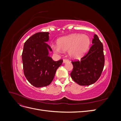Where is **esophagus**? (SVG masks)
<instances>
[{"label":"esophagus","mask_w":121,"mask_h":121,"mask_svg":"<svg viewBox=\"0 0 121 121\" xmlns=\"http://www.w3.org/2000/svg\"><path fill=\"white\" fill-rule=\"evenodd\" d=\"M68 61H69V60L67 59V58H65V59H64V60H63V63H65V62H67Z\"/></svg>","instance_id":"esophagus-1"}]
</instances>
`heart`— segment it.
<instances>
[{
  "label": "heart",
  "mask_w": 121,
  "mask_h": 121,
  "mask_svg": "<svg viewBox=\"0 0 121 121\" xmlns=\"http://www.w3.org/2000/svg\"><path fill=\"white\" fill-rule=\"evenodd\" d=\"M88 36L81 34H74L62 37L57 40L58 47H54L56 52L69 51V55L73 58H79L86 53L90 45Z\"/></svg>",
  "instance_id": "1"
}]
</instances>
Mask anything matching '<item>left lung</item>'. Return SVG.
<instances>
[{
    "instance_id": "8db88e82",
    "label": "left lung",
    "mask_w": 121,
    "mask_h": 121,
    "mask_svg": "<svg viewBox=\"0 0 121 121\" xmlns=\"http://www.w3.org/2000/svg\"><path fill=\"white\" fill-rule=\"evenodd\" d=\"M92 45L81 60L72 61V79L81 86H89L99 78L104 65L103 44L97 35H94Z\"/></svg>"
}]
</instances>
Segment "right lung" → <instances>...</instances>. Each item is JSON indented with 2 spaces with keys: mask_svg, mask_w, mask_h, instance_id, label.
Listing matches in <instances>:
<instances>
[{
  "mask_svg": "<svg viewBox=\"0 0 121 121\" xmlns=\"http://www.w3.org/2000/svg\"><path fill=\"white\" fill-rule=\"evenodd\" d=\"M48 35V32L37 33L24 45L22 55L24 73L29 82L36 87L49 85L63 62V60L55 61L48 56V50L52 51L46 43Z\"/></svg>",
  "mask_w": 121,
  "mask_h": 121,
  "instance_id": "1",
  "label": "right lung"
}]
</instances>
